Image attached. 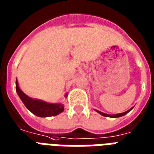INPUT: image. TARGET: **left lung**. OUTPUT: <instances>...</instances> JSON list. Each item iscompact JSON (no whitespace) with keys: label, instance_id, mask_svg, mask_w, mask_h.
<instances>
[{"label":"left lung","instance_id":"8db88e82","mask_svg":"<svg viewBox=\"0 0 154 154\" xmlns=\"http://www.w3.org/2000/svg\"><path fill=\"white\" fill-rule=\"evenodd\" d=\"M134 107V106H133ZM133 107H131V109H129L128 111H126V112H122V113H118V114H113V115H110V114H106V113H103L102 112H100V111H98V110H95L97 112H98L100 115L103 116H106V117H112V118H117V117H121V116H125V114H127L129 112H131V110L133 109Z\"/></svg>","mask_w":154,"mask_h":154}]
</instances>
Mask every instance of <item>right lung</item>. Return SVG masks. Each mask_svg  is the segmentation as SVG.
I'll return each instance as SVG.
<instances>
[{
	"instance_id": "right-lung-1",
	"label": "right lung",
	"mask_w": 154,
	"mask_h": 154,
	"mask_svg": "<svg viewBox=\"0 0 154 154\" xmlns=\"http://www.w3.org/2000/svg\"><path fill=\"white\" fill-rule=\"evenodd\" d=\"M15 88L19 97L23 102L24 106H26L30 112L37 116L40 117H48V116H53L60 114L64 111V105L61 103H49L44 101L34 99L32 97L27 96L19 87L17 79ZM67 97V94H66Z\"/></svg>"
}]
</instances>
